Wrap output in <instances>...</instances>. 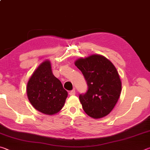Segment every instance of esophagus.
Here are the masks:
<instances>
[{
	"label": "esophagus",
	"instance_id": "obj_1",
	"mask_svg": "<svg viewBox=\"0 0 150 150\" xmlns=\"http://www.w3.org/2000/svg\"><path fill=\"white\" fill-rule=\"evenodd\" d=\"M69 95H75V89H73V90H71L69 92Z\"/></svg>",
	"mask_w": 150,
	"mask_h": 150
}]
</instances>
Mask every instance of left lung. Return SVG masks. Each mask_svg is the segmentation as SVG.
I'll return each mask as SVG.
<instances>
[{
    "label": "left lung",
    "instance_id": "8db88e82",
    "mask_svg": "<svg viewBox=\"0 0 150 150\" xmlns=\"http://www.w3.org/2000/svg\"><path fill=\"white\" fill-rule=\"evenodd\" d=\"M75 65L82 72L88 86L87 92L79 95L83 110L94 118L108 115L121 93V81L115 67L100 55L80 58Z\"/></svg>",
    "mask_w": 150,
    "mask_h": 150
}]
</instances>
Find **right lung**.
Wrapping results in <instances>:
<instances>
[{"label":"right lung","mask_w":150,"mask_h":150,"mask_svg":"<svg viewBox=\"0 0 150 150\" xmlns=\"http://www.w3.org/2000/svg\"><path fill=\"white\" fill-rule=\"evenodd\" d=\"M27 95L32 106L42 113L52 115L64 105L67 91L61 81L53 75L49 61L40 65L27 85Z\"/></svg>","instance_id":"obj_1"}]
</instances>
